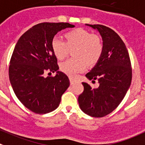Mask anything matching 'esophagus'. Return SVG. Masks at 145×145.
<instances>
[{"mask_svg": "<svg viewBox=\"0 0 145 145\" xmlns=\"http://www.w3.org/2000/svg\"><path fill=\"white\" fill-rule=\"evenodd\" d=\"M69 79H70V84H71V85H72V84H74V82H75V80H74V79H73V78H71V77L69 78Z\"/></svg>", "mask_w": 145, "mask_h": 145, "instance_id": "34e87169", "label": "esophagus"}]
</instances>
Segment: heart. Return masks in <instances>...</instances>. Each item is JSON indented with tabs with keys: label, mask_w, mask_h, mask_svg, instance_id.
<instances>
[{
	"label": "heart",
	"mask_w": 145,
	"mask_h": 145,
	"mask_svg": "<svg viewBox=\"0 0 145 145\" xmlns=\"http://www.w3.org/2000/svg\"><path fill=\"white\" fill-rule=\"evenodd\" d=\"M65 42L60 39H53L51 48L55 56L58 60H63L73 52L75 58L62 63L60 69L71 77L86 69L87 64L94 66L99 62L103 53V44L100 36L91 34L84 29L77 28L64 35Z\"/></svg>",
	"instance_id": "obj_1"
}]
</instances>
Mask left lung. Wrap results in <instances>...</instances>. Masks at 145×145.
Here are the masks:
<instances>
[{"label":"left lung","mask_w":145,"mask_h":145,"mask_svg":"<svg viewBox=\"0 0 145 145\" xmlns=\"http://www.w3.org/2000/svg\"><path fill=\"white\" fill-rule=\"evenodd\" d=\"M101 35L103 53L98 63L86 77L99 87L92 88L82 82L84 91L78 97L81 110L95 118L111 113L118 106L129 88L132 76L129 55L123 40L116 32L100 24H87Z\"/></svg>","instance_id":"1"}]
</instances>
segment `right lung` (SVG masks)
<instances>
[{
    "instance_id": "obj_1",
    "label": "right lung",
    "mask_w": 145,
    "mask_h": 145,
    "mask_svg": "<svg viewBox=\"0 0 145 145\" xmlns=\"http://www.w3.org/2000/svg\"><path fill=\"white\" fill-rule=\"evenodd\" d=\"M74 25L69 23L44 22L24 32L11 56L9 79L17 98L31 111L45 114L56 110L61 96L69 87V79L58 71L51 42L58 32ZM46 71L57 72L45 78Z\"/></svg>"
}]
</instances>
